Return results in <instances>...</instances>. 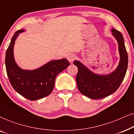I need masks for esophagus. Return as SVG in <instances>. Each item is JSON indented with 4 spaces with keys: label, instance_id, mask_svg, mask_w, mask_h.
Wrapping results in <instances>:
<instances>
[{
    "label": "esophagus",
    "instance_id": "obj_1",
    "mask_svg": "<svg viewBox=\"0 0 134 134\" xmlns=\"http://www.w3.org/2000/svg\"><path fill=\"white\" fill-rule=\"evenodd\" d=\"M76 55L74 54H69L67 55V59L68 60L69 62H72L74 60L76 59Z\"/></svg>",
    "mask_w": 134,
    "mask_h": 134
}]
</instances>
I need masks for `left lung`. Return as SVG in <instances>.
Here are the masks:
<instances>
[{
  "label": "left lung",
  "mask_w": 134,
  "mask_h": 134,
  "mask_svg": "<svg viewBox=\"0 0 134 134\" xmlns=\"http://www.w3.org/2000/svg\"><path fill=\"white\" fill-rule=\"evenodd\" d=\"M113 35L118 43L120 61L118 66L109 75H97L78 61L74 64L77 67L76 82L79 90L82 94L93 99L105 98L117 90L123 80L127 71L128 56L124 45V38L120 32L111 29Z\"/></svg>",
  "instance_id": "8db88e82"
}]
</instances>
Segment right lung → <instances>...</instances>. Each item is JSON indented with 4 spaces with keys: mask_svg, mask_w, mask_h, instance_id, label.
<instances>
[{
    "mask_svg": "<svg viewBox=\"0 0 134 134\" xmlns=\"http://www.w3.org/2000/svg\"><path fill=\"white\" fill-rule=\"evenodd\" d=\"M19 30L13 36L5 55V66L9 80L17 92L31 100H36L48 96L54 87L56 76L70 65L66 59L52 60L35 70H23L14 59V41L20 33Z\"/></svg>",
    "mask_w": 134,
    "mask_h": 134,
    "instance_id": "1",
    "label": "right lung"
}]
</instances>
